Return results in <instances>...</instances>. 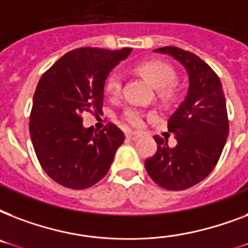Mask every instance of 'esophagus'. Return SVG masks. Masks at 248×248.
<instances>
[{"mask_svg": "<svg viewBox=\"0 0 248 248\" xmlns=\"http://www.w3.org/2000/svg\"><path fill=\"white\" fill-rule=\"evenodd\" d=\"M140 136H141L140 132H132V131L126 132V138H127L128 140H136V139H139Z\"/></svg>", "mask_w": 248, "mask_h": 248, "instance_id": "esophagus-1", "label": "esophagus"}]
</instances>
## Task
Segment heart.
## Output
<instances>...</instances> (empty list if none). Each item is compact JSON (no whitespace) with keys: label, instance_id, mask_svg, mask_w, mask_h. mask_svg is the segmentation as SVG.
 Here are the masks:
<instances>
[{"label":"heart","instance_id":"obj_1","mask_svg":"<svg viewBox=\"0 0 248 248\" xmlns=\"http://www.w3.org/2000/svg\"><path fill=\"white\" fill-rule=\"evenodd\" d=\"M138 71L140 75L155 86V89H159V95L163 99H171L175 95L172 82L176 79V72L172 65L162 60H148L139 64ZM122 87V76L118 71L110 72L105 79V93L109 96H117ZM122 118L126 124L134 127H139L143 124L144 114L139 108L130 107L124 112Z\"/></svg>","mask_w":248,"mask_h":248}]
</instances>
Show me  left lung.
Returning a JSON list of instances; mask_svg holds the SVG:
<instances>
[{
    "instance_id": "8db88e82",
    "label": "left lung",
    "mask_w": 248,
    "mask_h": 248,
    "mask_svg": "<svg viewBox=\"0 0 248 248\" xmlns=\"http://www.w3.org/2000/svg\"><path fill=\"white\" fill-rule=\"evenodd\" d=\"M155 51L173 56L186 68L189 90L167 124L176 147L155 135L157 152L145 159V169L159 186L184 190L207 177L221 155L229 134L225 96L217 75L200 56L175 46Z\"/></svg>"
}]
</instances>
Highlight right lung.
Instances as JSON below:
<instances>
[{
  "instance_id": "add662e5",
  "label": "right lung",
  "mask_w": 248,
  "mask_h": 248,
  "mask_svg": "<svg viewBox=\"0 0 248 248\" xmlns=\"http://www.w3.org/2000/svg\"><path fill=\"white\" fill-rule=\"evenodd\" d=\"M131 50L75 48L38 81L29 134L38 162L58 184L77 190L90 188L109 171L124 132L114 124L99 132L85 128L82 114L101 112L105 79Z\"/></svg>"
}]
</instances>
